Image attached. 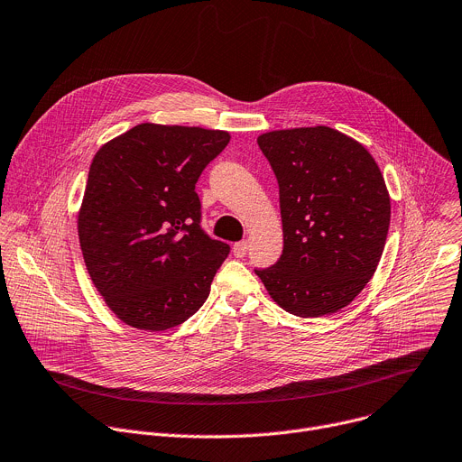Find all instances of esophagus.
<instances>
[{
  "mask_svg": "<svg viewBox=\"0 0 462 462\" xmlns=\"http://www.w3.org/2000/svg\"><path fill=\"white\" fill-rule=\"evenodd\" d=\"M246 250H248V241L246 239L239 241V243H234V246H232V253H234L236 258H243L246 254Z\"/></svg>",
  "mask_w": 462,
  "mask_h": 462,
  "instance_id": "34e87169",
  "label": "esophagus"
}]
</instances>
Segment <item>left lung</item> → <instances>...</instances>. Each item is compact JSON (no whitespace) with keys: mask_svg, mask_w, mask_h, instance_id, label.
I'll return each instance as SVG.
<instances>
[{"mask_svg":"<svg viewBox=\"0 0 462 462\" xmlns=\"http://www.w3.org/2000/svg\"><path fill=\"white\" fill-rule=\"evenodd\" d=\"M258 145L280 188L283 250L254 269L271 299L297 317L346 308L380 263L391 197L372 154L329 127L265 133Z\"/></svg>","mask_w":462,"mask_h":462,"instance_id":"8db88e82","label":"left lung"}]
</instances>
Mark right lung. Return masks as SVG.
I'll return each instance as SVG.
<instances>
[{
    "instance_id": "obj_1",
    "label": "right lung",
    "mask_w": 462,
    "mask_h": 462,
    "mask_svg": "<svg viewBox=\"0 0 462 462\" xmlns=\"http://www.w3.org/2000/svg\"><path fill=\"white\" fill-rule=\"evenodd\" d=\"M226 131L142 123L94 156L77 230L106 306L138 329L186 322L209 295L230 246L200 228L195 184Z\"/></svg>"
}]
</instances>
